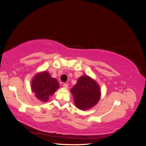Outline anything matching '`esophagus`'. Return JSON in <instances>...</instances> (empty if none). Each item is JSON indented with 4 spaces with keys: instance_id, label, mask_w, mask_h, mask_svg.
Masks as SVG:
<instances>
[{
    "instance_id": "obj_1",
    "label": "esophagus",
    "mask_w": 146,
    "mask_h": 146,
    "mask_svg": "<svg viewBox=\"0 0 146 146\" xmlns=\"http://www.w3.org/2000/svg\"><path fill=\"white\" fill-rule=\"evenodd\" d=\"M63 87H64L65 88H66V89H67V88H68V84H67V83H64V84H63Z\"/></svg>"
}]
</instances>
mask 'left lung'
I'll return each mask as SVG.
<instances>
[{
    "mask_svg": "<svg viewBox=\"0 0 146 146\" xmlns=\"http://www.w3.org/2000/svg\"><path fill=\"white\" fill-rule=\"evenodd\" d=\"M75 106L80 110H88L97 104L100 98L98 83L88 75H83L71 89Z\"/></svg>",
    "mask_w": 146,
    "mask_h": 146,
    "instance_id": "left-lung-1",
    "label": "left lung"
}]
</instances>
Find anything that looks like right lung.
<instances>
[{
	"label": "right lung",
	"instance_id": "obj_1",
	"mask_svg": "<svg viewBox=\"0 0 146 146\" xmlns=\"http://www.w3.org/2000/svg\"><path fill=\"white\" fill-rule=\"evenodd\" d=\"M31 88L36 98L41 101L47 102L59 88L56 79L51 77L46 71L37 73L33 78Z\"/></svg>",
	"mask_w": 146,
	"mask_h": 146
}]
</instances>
